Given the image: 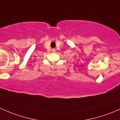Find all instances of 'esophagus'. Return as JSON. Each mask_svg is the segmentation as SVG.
<instances>
[{
    "mask_svg": "<svg viewBox=\"0 0 120 120\" xmlns=\"http://www.w3.org/2000/svg\"><path fill=\"white\" fill-rule=\"evenodd\" d=\"M52 52H56V49H52Z\"/></svg>",
    "mask_w": 120,
    "mask_h": 120,
    "instance_id": "esophagus-1",
    "label": "esophagus"
}]
</instances>
